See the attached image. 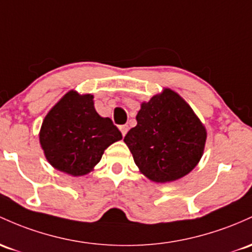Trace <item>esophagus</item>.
Returning <instances> with one entry per match:
<instances>
[{
  "mask_svg": "<svg viewBox=\"0 0 252 252\" xmlns=\"http://www.w3.org/2000/svg\"><path fill=\"white\" fill-rule=\"evenodd\" d=\"M120 130H121V132H122V135H123V136H126V132H128V130H129V126H126V124H124V126H120Z\"/></svg>",
  "mask_w": 252,
  "mask_h": 252,
  "instance_id": "esophagus-1",
  "label": "esophagus"
}]
</instances>
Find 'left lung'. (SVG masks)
<instances>
[{
  "label": "left lung",
  "mask_w": 252,
  "mask_h": 252,
  "mask_svg": "<svg viewBox=\"0 0 252 252\" xmlns=\"http://www.w3.org/2000/svg\"><path fill=\"white\" fill-rule=\"evenodd\" d=\"M137 124L124 137L140 172L156 183L183 178L200 162L207 130L190 105L171 88L141 104Z\"/></svg>",
  "instance_id": "1"
}]
</instances>
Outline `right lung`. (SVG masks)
<instances>
[{"label": "right lung", "instance_id": "add662e5", "mask_svg": "<svg viewBox=\"0 0 252 252\" xmlns=\"http://www.w3.org/2000/svg\"><path fill=\"white\" fill-rule=\"evenodd\" d=\"M93 98L90 93L69 91L41 123L39 142L46 160L54 168L73 177L92 172L105 149L122 140L112 121L95 111Z\"/></svg>", "mask_w": 252, "mask_h": 252}]
</instances>
